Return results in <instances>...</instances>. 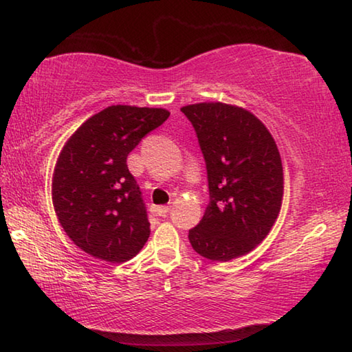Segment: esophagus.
<instances>
[{
    "label": "esophagus",
    "mask_w": 352,
    "mask_h": 352,
    "mask_svg": "<svg viewBox=\"0 0 352 352\" xmlns=\"http://www.w3.org/2000/svg\"><path fill=\"white\" fill-rule=\"evenodd\" d=\"M169 210H170V206H157L155 208V212L158 214V216H166V214L169 212Z\"/></svg>",
    "instance_id": "34e87169"
}]
</instances>
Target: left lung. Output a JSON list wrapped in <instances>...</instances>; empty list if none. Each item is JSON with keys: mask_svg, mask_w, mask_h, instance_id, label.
<instances>
[{"mask_svg": "<svg viewBox=\"0 0 352 352\" xmlns=\"http://www.w3.org/2000/svg\"><path fill=\"white\" fill-rule=\"evenodd\" d=\"M182 111L197 132L211 200L189 230L190 245L211 261L241 258L265 239L281 211L284 174L276 142L242 107L199 102Z\"/></svg>", "mask_w": 352, "mask_h": 352, "instance_id": "1", "label": "left lung"}]
</instances>
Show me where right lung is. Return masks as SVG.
<instances>
[{
  "mask_svg": "<svg viewBox=\"0 0 352 352\" xmlns=\"http://www.w3.org/2000/svg\"><path fill=\"white\" fill-rule=\"evenodd\" d=\"M170 113L111 105L88 118L65 142L52 174L58 223L77 247L111 264L132 259L151 236V223L127 155Z\"/></svg>",
  "mask_w": 352,
  "mask_h": 352,
  "instance_id": "right-lung-1",
  "label": "right lung"
}]
</instances>
